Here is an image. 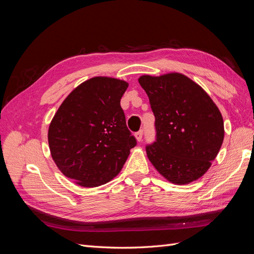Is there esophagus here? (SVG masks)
<instances>
[{
	"label": "esophagus",
	"instance_id": "esophagus-1",
	"mask_svg": "<svg viewBox=\"0 0 254 254\" xmlns=\"http://www.w3.org/2000/svg\"><path fill=\"white\" fill-rule=\"evenodd\" d=\"M135 139L137 142H141L142 141V137H143V130H140V131H137L135 134Z\"/></svg>",
	"mask_w": 254,
	"mask_h": 254
}]
</instances>
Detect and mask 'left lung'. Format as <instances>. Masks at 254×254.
I'll return each mask as SVG.
<instances>
[{"instance_id": "1", "label": "left lung", "mask_w": 254, "mask_h": 254, "mask_svg": "<svg viewBox=\"0 0 254 254\" xmlns=\"http://www.w3.org/2000/svg\"><path fill=\"white\" fill-rule=\"evenodd\" d=\"M139 82L156 118L157 141L146 147L151 164L178 186L198 180L224 142L218 107L198 83L181 73L142 75Z\"/></svg>"}]
</instances>
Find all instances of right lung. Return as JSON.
Segmentation results:
<instances>
[{
    "instance_id": "obj_1",
    "label": "right lung",
    "mask_w": 254,
    "mask_h": 254,
    "mask_svg": "<svg viewBox=\"0 0 254 254\" xmlns=\"http://www.w3.org/2000/svg\"><path fill=\"white\" fill-rule=\"evenodd\" d=\"M122 79L96 76L68 94L49 126L51 156L59 171L83 188L117 177L136 141L126 126Z\"/></svg>"
}]
</instances>
